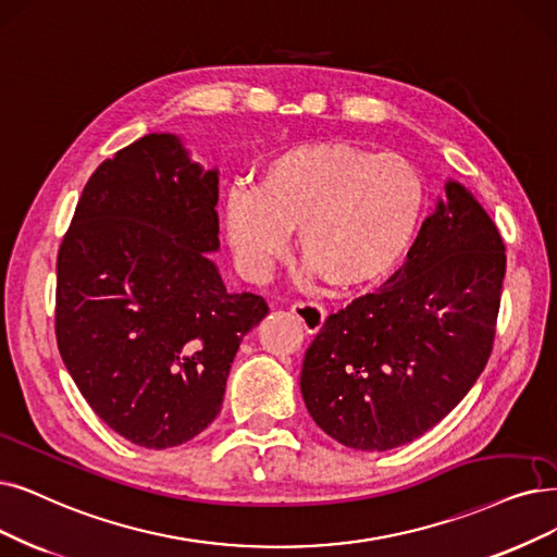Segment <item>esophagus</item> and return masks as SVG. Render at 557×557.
<instances>
[{"label":"esophagus","mask_w":557,"mask_h":557,"mask_svg":"<svg viewBox=\"0 0 557 557\" xmlns=\"http://www.w3.org/2000/svg\"><path fill=\"white\" fill-rule=\"evenodd\" d=\"M293 313L295 318L301 322V326L308 331V333H318L322 326H324V320H326V310L315 304V301H299L293 306Z\"/></svg>","instance_id":"esophagus-1"}]
</instances>
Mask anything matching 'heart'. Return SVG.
<instances>
[{
  "label": "heart",
  "instance_id": "1",
  "mask_svg": "<svg viewBox=\"0 0 557 557\" xmlns=\"http://www.w3.org/2000/svg\"><path fill=\"white\" fill-rule=\"evenodd\" d=\"M425 206V181L403 154L318 141L274 154L253 191L233 189L224 221L249 276H264L287 251V233L299 231L308 274H322L336 290H361L403 264Z\"/></svg>",
  "mask_w": 557,
  "mask_h": 557
}]
</instances>
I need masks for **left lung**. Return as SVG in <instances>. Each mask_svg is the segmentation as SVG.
Here are the masks:
<instances>
[{
    "label": "left lung",
    "mask_w": 557,
    "mask_h": 557,
    "mask_svg": "<svg viewBox=\"0 0 557 557\" xmlns=\"http://www.w3.org/2000/svg\"><path fill=\"white\" fill-rule=\"evenodd\" d=\"M505 244L455 181L380 290L326 318L306 349L301 395L338 443L384 453L446 418L494 347Z\"/></svg>",
    "instance_id": "8db88e82"
}]
</instances>
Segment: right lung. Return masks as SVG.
Masks as SVG:
<instances>
[{
	"instance_id": "right-lung-1",
	"label": "right lung",
	"mask_w": 557,
	"mask_h": 557,
	"mask_svg": "<svg viewBox=\"0 0 557 557\" xmlns=\"http://www.w3.org/2000/svg\"><path fill=\"white\" fill-rule=\"evenodd\" d=\"M219 173L146 135L88 177L57 258L61 359L98 418L141 448L183 446L221 411L242 338L270 313L228 293Z\"/></svg>"
}]
</instances>
